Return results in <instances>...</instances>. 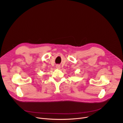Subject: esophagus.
<instances>
[{
    "label": "esophagus",
    "mask_w": 123,
    "mask_h": 123,
    "mask_svg": "<svg viewBox=\"0 0 123 123\" xmlns=\"http://www.w3.org/2000/svg\"><path fill=\"white\" fill-rule=\"evenodd\" d=\"M56 68H57V69H60V68H61L60 66L59 65H57L56 66Z\"/></svg>",
    "instance_id": "esophagus-1"
}]
</instances>
